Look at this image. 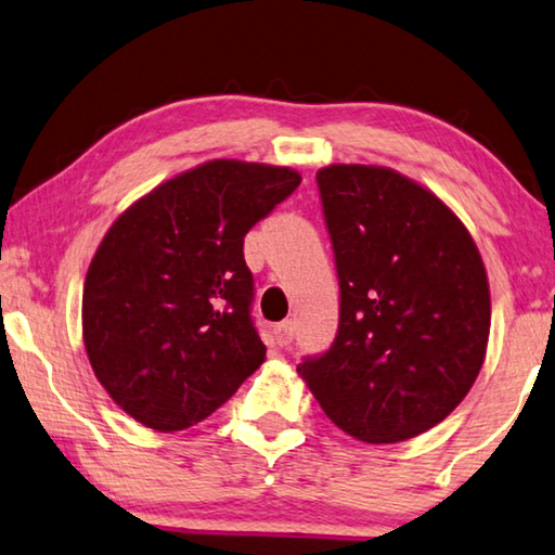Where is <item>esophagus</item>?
Masks as SVG:
<instances>
[{
	"instance_id": "esophagus-1",
	"label": "esophagus",
	"mask_w": 555,
	"mask_h": 555,
	"mask_svg": "<svg viewBox=\"0 0 555 555\" xmlns=\"http://www.w3.org/2000/svg\"><path fill=\"white\" fill-rule=\"evenodd\" d=\"M295 337V322H280L275 326V341L278 347H289V341Z\"/></svg>"
}]
</instances>
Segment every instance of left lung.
Wrapping results in <instances>:
<instances>
[{
  "label": "left lung",
  "mask_w": 555,
  "mask_h": 555,
  "mask_svg": "<svg viewBox=\"0 0 555 555\" xmlns=\"http://www.w3.org/2000/svg\"><path fill=\"white\" fill-rule=\"evenodd\" d=\"M317 186L339 332L297 371L351 438L411 440L455 411L485 363L492 302L482 256L438 196L393 169L330 165Z\"/></svg>",
  "instance_id": "1"
}]
</instances>
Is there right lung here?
<instances>
[{
  "label": "right lung",
  "mask_w": 555,
  "mask_h": 555,
  "mask_svg": "<svg viewBox=\"0 0 555 555\" xmlns=\"http://www.w3.org/2000/svg\"><path fill=\"white\" fill-rule=\"evenodd\" d=\"M299 181L289 167L214 159L117 216L86 275L83 344L134 421L202 423L266 361L243 238Z\"/></svg>",
  "instance_id": "add662e5"
}]
</instances>
